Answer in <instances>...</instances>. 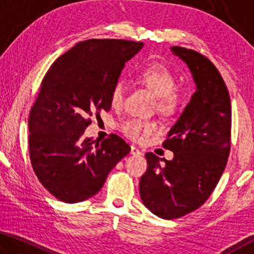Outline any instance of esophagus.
Here are the masks:
<instances>
[{
    "instance_id": "obj_1",
    "label": "esophagus",
    "mask_w": 254,
    "mask_h": 254,
    "mask_svg": "<svg viewBox=\"0 0 254 254\" xmlns=\"http://www.w3.org/2000/svg\"><path fill=\"white\" fill-rule=\"evenodd\" d=\"M130 154L132 155V156H140L141 152H140L138 148L135 147V146H131V147H130Z\"/></svg>"
}]
</instances>
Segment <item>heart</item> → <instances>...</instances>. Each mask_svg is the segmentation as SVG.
Here are the masks:
<instances>
[{
  "label": "heart",
  "mask_w": 254,
  "mask_h": 254,
  "mask_svg": "<svg viewBox=\"0 0 254 254\" xmlns=\"http://www.w3.org/2000/svg\"><path fill=\"white\" fill-rule=\"evenodd\" d=\"M139 81L146 84L159 99L158 108L167 111L174 106L177 91L176 79L171 71L162 65H148L138 73ZM125 86L123 81H117L111 90V102L119 105L124 99ZM125 135L131 139H139L144 135L152 134L157 130V125L153 122L140 119H128L119 126Z\"/></svg>",
  "instance_id": "obj_1"
}]
</instances>
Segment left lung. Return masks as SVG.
<instances>
[{
	"mask_svg": "<svg viewBox=\"0 0 254 254\" xmlns=\"http://www.w3.org/2000/svg\"><path fill=\"white\" fill-rule=\"evenodd\" d=\"M171 51L188 65L195 92L163 144L174 158L146 154L147 171L139 182L144 205L165 220L184 216L206 201L224 172L231 138L230 95L219 70L194 50Z\"/></svg>",
	"mask_w": 254,
	"mask_h": 254,
	"instance_id": "8db88e82",
	"label": "left lung"
}]
</instances>
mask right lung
I'll return each mask as SVG.
<instances>
[{"mask_svg": "<svg viewBox=\"0 0 254 254\" xmlns=\"http://www.w3.org/2000/svg\"><path fill=\"white\" fill-rule=\"evenodd\" d=\"M143 42L87 40L53 62L29 117L35 175L56 198L82 202L96 195L130 147L117 135L83 137L92 115L111 108V90Z\"/></svg>", "mask_w": 254, "mask_h": 254, "instance_id": "add662e5", "label": "right lung"}]
</instances>
